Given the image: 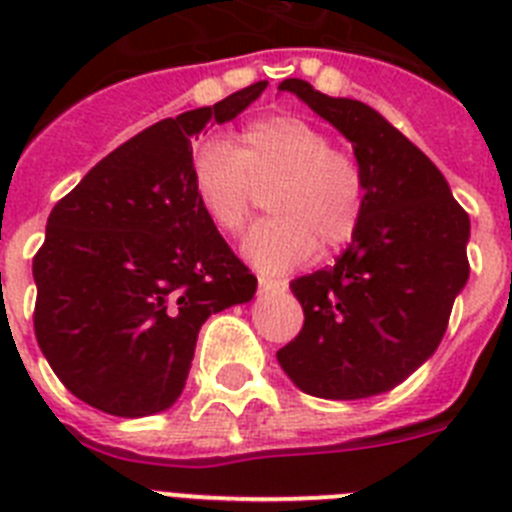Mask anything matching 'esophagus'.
I'll return each mask as SVG.
<instances>
[{
  "label": "esophagus",
  "mask_w": 512,
  "mask_h": 512,
  "mask_svg": "<svg viewBox=\"0 0 512 512\" xmlns=\"http://www.w3.org/2000/svg\"><path fill=\"white\" fill-rule=\"evenodd\" d=\"M284 289H287V282H279V279H266L259 277V295H282Z\"/></svg>",
  "instance_id": "esophagus-1"
}]
</instances>
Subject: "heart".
<instances>
[{"mask_svg":"<svg viewBox=\"0 0 512 512\" xmlns=\"http://www.w3.org/2000/svg\"><path fill=\"white\" fill-rule=\"evenodd\" d=\"M194 197L212 228L241 235L259 194L269 192L271 220L248 233L243 256L264 274H284L346 246L364 220L369 182L354 153L330 146L312 122L295 115L256 120L230 146L205 143L192 161Z\"/></svg>","mask_w":512,"mask_h":512,"instance_id":"heart-1","label":"heart"}]
</instances>
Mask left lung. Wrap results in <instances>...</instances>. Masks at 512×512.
<instances>
[{
	"label": "left lung",
	"mask_w": 512,
	"mask_h": 512,
	"mask_svg": "<svg viewBox=\"0 0 512 512\" xmlns=\"http://www.w3.org/2000/svg\"><path fill=\"white\" fill-rule=\"evenodd\" d=\"M292 92L354 146L366 171L364 220L333 266L289 284L305 323L277 359L325 400L382 395L431 359L469 279V215L431 158L359 99L302 79Z\"/></svg>",
	"instance_id": "1"
}]
</instances>
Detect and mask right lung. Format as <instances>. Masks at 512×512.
Segmentation results:
<instances>
[{"label": "right lung", "instance_id": "add662e5", "mask_svg": "<svg viewBox=\"0 0 512 512\" xmlns=\"http://www.w3.org/2000/svg\"><path fill=\"white\" fill-rule=\"evenodd\" d=\"M264 89L256 81L156 122L53 207L33 259V323L43 356L81 402L120 418L171 408L202 323L256 292L194 197L192 135L241 115Z\"/></svg>", "mask_w": 512, "mask_h": 512}]
</instances>
